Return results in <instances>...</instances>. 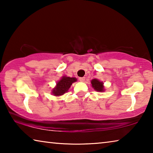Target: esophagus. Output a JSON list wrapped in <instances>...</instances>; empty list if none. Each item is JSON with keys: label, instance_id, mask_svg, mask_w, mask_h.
I'll list each match as a JSON object with an SVG mask.
<instances>
[{"label": "esophagus", "instance_id": "34e87169", "mask_svg": "<svg viewBox=\"0 0 153 153\" xmlns=\"http://www.w3.org/2000/svg\"><path fill=\"white\" fill-rule=\"evenodd\" d=\"M79 81H80V82H84V81H85V77H79Z\"/></svg>", "mask_w": 153, "mask_h": 153}]
</instances>
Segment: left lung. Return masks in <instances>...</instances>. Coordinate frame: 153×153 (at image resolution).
I'll return each mask as SVG.
<instances>
[{
    "label": "left lung",
    "mask_w": 153,
    "mask_h": 153,
    "mask_svg": "<svg viewBox=\"0 0 153 153\" xmlns=\"http://www.w3.org/2000/svg\"><path fill=\"white\" fill-rule=\"evenodd\" d=\"M92 86L94 88L95 90L98 92H102L104 90V86H103V83L100 82L99 80L97 79H94L91 81Z\"/></svg>",
    "instance_id": "8db88e82"
}]
</instances>
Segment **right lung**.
Here are the masks:
<instances>
[{"instance_id":"add662e5","label":"right lung","mask_w":153,"mask_h":153,"mask_svg":"<svg viewBox=\"0 0 153 153\" xmlns=\"http://www.w3.org/2000/svg\"><path fill=\"white\" fill-rule=\"evenodd\" d=\"M76 78L63 76L61 80L56 83V86L53 90V94L55 96H61L68 91L72 83L76 82Z\"/></svg>"}]
</instances>
